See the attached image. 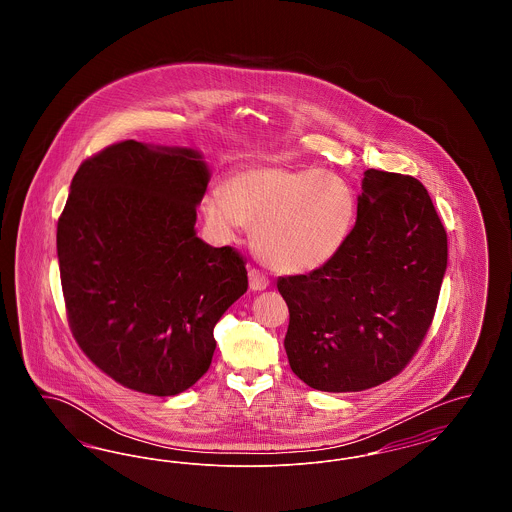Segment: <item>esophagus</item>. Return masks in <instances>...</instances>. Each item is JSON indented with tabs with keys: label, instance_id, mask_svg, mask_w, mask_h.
Wrapping results in <instances>:
<instances>
[{
	"label": "esophagus",
	"instance_id": "esophagus-1",
	"mask_svg": "<svg viewBox=\"0 0 512 512\" xmlns=\"http://www.w3.org/2000/svg\"><path fill=\"white\" fill-rule=\"evenodd\" d=\"M247 276H249V288H251L253 292H261V290H267L268 284H270V280H268L267 276H265L261 270H257V268H251Z\"/></svg>",
	"mask_w": 512,
	"mask_h": 512
}]
</instances>
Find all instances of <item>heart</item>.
Wrapping results in <instances>:
<instances>
[{"mask_svg":"<svg viewBox=\"0 0 512 512\" xmlns=\"http://www.w3.org/2000/svg\"><path fill=\"white\" fill-rule=\"evenodd\" d=\"M201 211L222 240L253 226V245L268 267L307 272L328 263L345 244L355 195L334 172L253 167L230 176L226 190L211 188Z\"/></svg>","mask_w":512,"mask_h":512,"instance_id":"obj_1","label":"heart"}]
</instances>
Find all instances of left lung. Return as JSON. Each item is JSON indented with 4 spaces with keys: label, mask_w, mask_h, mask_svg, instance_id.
I'll return each mask as SVG.
<instances>
[{
    "label": "left lung",
    "mask_w": 512,
    "mask_h": 512,
    "mask_svg": "<svg viewBox=\"0 0 512 512\" xmlns=\"http://www.w3.org/2000/svg\"><path fill=\"white\" fill-rule=\"evenodd\" d=\"M447 268V234L426 188L368 169L357 222L309 274L278 280L297 378L320 391H363L397 376L426 338Z\"/></svg>",
    "instance_id": "obj_1"
}]
</instances>
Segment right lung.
<instances>
[{"label":"right lung","mask_w":512,"mask_h":512,"mask_svg":"<svg viewBox=\"0 0 512 512\" xmlns=\"http://www.w3.org/2000/svg\"><path fill=\"white\" fill-rule=\"evenodd\" d=\"M207 165L188 147L126 140L86 159L57 222L67 318L124 388L167 397L209 370L213 328L247 292L244 257L195 236Z\"/></svg>","instance_id":"1"}]
</instances>
